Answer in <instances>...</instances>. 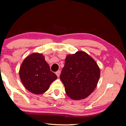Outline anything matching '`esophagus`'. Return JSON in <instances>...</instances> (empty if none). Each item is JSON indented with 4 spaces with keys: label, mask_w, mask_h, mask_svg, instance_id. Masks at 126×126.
<instances>
[{
    "label": "esophagus",
    "mask_w": 126,
    "mask_h": 126,
    "mask_svg": "<svg viewBox=\"0 0 126 126\" xmlns=\"http://www.w3.org/2000/svg\"><path fill=\"white\" fill-rule=\"evenodd\" d=\"M55 74H56V75H57V77H59V76H60V74H61V70H59V71H58L57 72H56Z\"/></svg>",
    "instance_id": "esophagus-1"
}]
</instances>
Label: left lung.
Returning <instances> with one entry per match:
<instances>
[{"instance_id": "8db88e82", "label": "left lung", "mask_w": 126, "mask_h": 126, "mask_svg": "<svg viewBox=\"0 0 126 126\" xmlns=\"http://www.w3.org/2000/svg\"><path fill=\"white\" fill-rule=\"evenodd\" d=\"M100 71L93 58L84 51L68 55L60 79L67 95L73 100H81L91 94L96 87Z\"/></svg>"}]
</instances>
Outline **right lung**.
Returning <instances> with one entry per match:
<instances>
[{"instance_id":"add662e5","label":"right lung","mask_w":126,"mask_h":126,"mask_svg":"<svg viewBox=\"0 0 126 126\" xmlns=\"http://www.w3.org/2000/svg\"><path fill=\"white\" fill-rule=\"evenodd\" d=\"M19 77L28 91L34 94H41L47 91L57 75L50 69L44 56L33 53L26 58L19 69Z\"/></svg>"}]
</instances>
